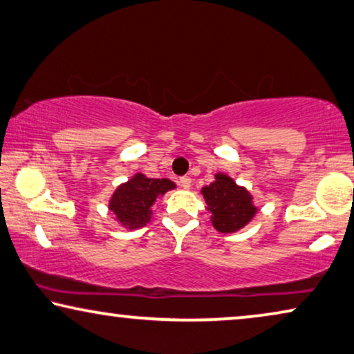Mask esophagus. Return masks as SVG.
Listing matches in <instances>:
<instances>
[{"mask_svg":"<svg viewBox=\"0 0 354 354\" xmlns=\"http://www.w3.org/2000/svg\"><path fill=\"white\" fill-rule=\"evenodd\" d=\"M178 183H180V187H182V188L188 189L189 187H192V178H189L188 176H185V177H180V180H178Z\"/></svg>","mask_w":354,"mask_h":354,"instance_id":"34e87169","label":"esophagus"}]
</instances>
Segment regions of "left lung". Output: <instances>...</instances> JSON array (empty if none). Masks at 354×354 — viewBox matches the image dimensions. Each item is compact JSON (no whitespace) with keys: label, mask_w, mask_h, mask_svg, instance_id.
Here are the masks:
<instances>
[{"label":"left lung","mask_w":354,"mask_h":354,"mask_svg":"<svg viewBox=\"0 0 354 354\" xmlns=\"http://www.w3.org/2000/svg\"><path fill=\"white\" fill-rule=\"evenodd\" d=\"M209 211L212 212V225L220 233H233L245 227L257 212L252 196L248 189L238 187L225 174H217L215 182L201 189Z\"/></svg>","instance_id":"left-lung-1"}]
</instances>
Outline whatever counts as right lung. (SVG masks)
<instances>
[{
    "mask_svg": "<svg viewBox=\"0 0 354 354\" xmlns=\"http://www.w3.org/2000/svg\"><path fill=\"white\" fill-rule=\"evenodd\" d=\"M172 188H176V183L169 178H148L137 174L116 188L110 199V211L127 228L145 227L151 218V206L156 198Z\"/></svg>",
    "mask_w": 354,
    "mask_h": 354,
    "instance_id": "1",
    "label": "right lung"
}]
</instances>
